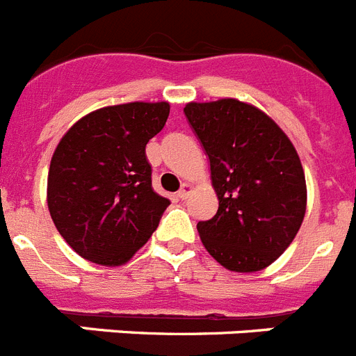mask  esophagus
Listing matches in <instances>:
<instances>
[{
    "label": "esophagus",
    "instance_id": "esophagus-1",
    "mask_svg": "<svg viewBox=\"0 0 356 356\" xmlns=\"http://www.w3.org/2000/svg\"><path fill=\"white\" fill-rule=\"evenodd\" d=\"M191 193H193V185H191V184H184V185H181L180 191H178V194H176V196L180 197V200H187V197L191 196Z\"/></svg>",
    "mask_w": 356,
    "mask_h": 356
}]
</instances>
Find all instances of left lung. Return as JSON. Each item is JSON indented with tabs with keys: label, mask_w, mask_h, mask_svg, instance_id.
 Returning a JSON list of instances; mask_svg holds the SVG:
<instances>
[{
	"label": "left lung",
	"mask_w": 356,
	"mask_h": 356,
	"mask_svg": "<svg viewBox=\"0 0 356 356\" xmlns=\"http://www.w3.org/2000/svg\"><path fill=\"white\" fill-rule=\"evenodd\" d=\"M210 160L217 213L197 222L205 250L235 273L262 271L284 253L307 212L303 165L266 112L234 97L184 108Z\"/></svg>",
	"instance_id": "8db88e82"
}]
</instances>
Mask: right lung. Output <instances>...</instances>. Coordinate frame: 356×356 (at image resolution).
Here are the masks:
<instances>
[{"mask_svg":"<svg viewBox=\"0 0 356 356\" xmlns=\"http://www.w3.org/2000/svg\"><path fill=\"white\" fill-rule=\"evenodd\" d=\"M168 102L97 108L60 139L48 172V209L58 234L81 259L127 264L169 207L151 185L146 144L163 128Z\"/></svg>","mask_w":356,"mask_h":356,"instance_id":"1","label":"right lung"}]
</instances>
